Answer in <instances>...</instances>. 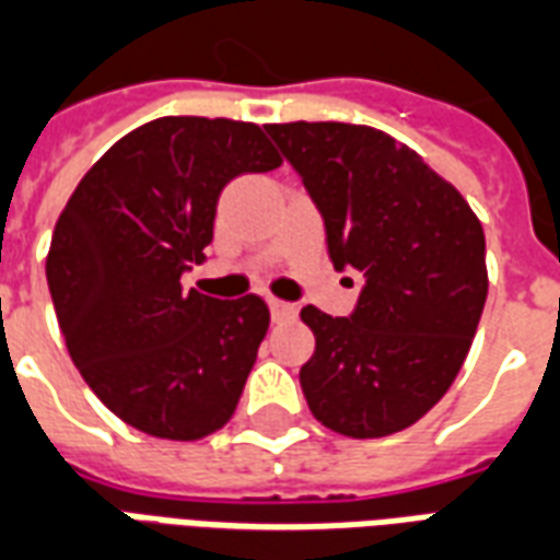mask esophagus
I'll return each instance as SVG.
<instances>
[{"mask_svg":"<svg viewBox=\"0 0 560 560\" xmlns=\"http://www.w3.org/2000/svg\"><path fill=\"white\" fill-rule=\"evenodd\" d=\"M269 312H272V320H293L296 317V305L284 303V300H269Z\"/></svg>","mask_w":560,"mask_h":560,"instance_id":"obj_1","label":"esophagus"}]
</instances>
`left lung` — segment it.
Segmentation results:
<instances>
[{"mask_svg": "<svg viewBox=\"0 0 560 560\" xmlns=\"http://www.w3.org/2000/svg\"><path fill=\"white\" fill-rule=\"evenodd\" d=\"M324 215L332 267L363 272L351 317L305 305V401L348 438L401 432L441 401L470 351L489 276L468 200L399 140L351 122L267 126Z\"/></svg>", "mask_w": 560, "mask_h": 560, "instance_id": "obj_1", "label": "left lung"}]
</instances>
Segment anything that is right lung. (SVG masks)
<instances>
[{"label":"right lung","instance_id":"right-lung-1","mask_svg":"<svg viewBox=\"0 0 560 560\" xmlns=\"http://www.w3.org/2000/svg\"><path fill=\"white\" fill-rule=\"evenodd\" d=\"M279 152L255 122L161 116L95 161L47 252L66 348L92 393L152 438L197 441L236 411L267 336V303L185 291L224 185Z\"/></svg>","mask_w":560,"mask_h":560}]
</instances>
